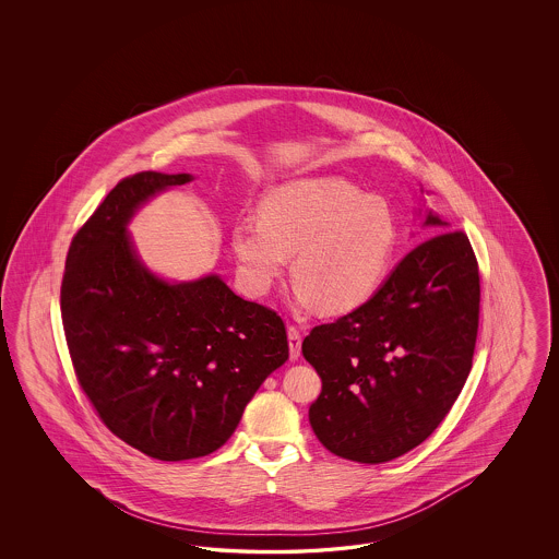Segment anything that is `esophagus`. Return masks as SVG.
<instances>
[{
	"mask_svg": "<svg viewBox=\"0 0 559 559\" xmlns=\"http://www.w3.org/2000/svg\"><path fill=\"white\" fill-rule=\"evenodd\" d=\"M287 336L290 360H297L301 356V332H299V328L297 325H288Z\"/></svg>",
	"mask_w": 559,
	"mask_h": 559,
	"instance_id": "esophagus-1",
	"label": "esophagus"
}]
</instances>
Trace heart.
Listing matches in <instances>:
<instances>
[{"instance_id": "1", "label": "heart", "mask_w": 559, "mask_h": 559, "mask_svg": "<svg viewBox=\"0 0 559 559\" xmlns=\"http://www.w3.org/2000/svg\"><path fill=\"white\" fill-rule=\"evenodd\" d=\"M260 221H237L231 250L246 287L266 295L293 260L297 301L346 313L367 304L390 271L400 225L381 197L338 176L293 180L260 203Z\"/></svg>"}]
</instances>
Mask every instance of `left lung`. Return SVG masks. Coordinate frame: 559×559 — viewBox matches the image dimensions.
<instances>
[{
	"label": "left lung",
	"mask_w": 559,
	"mask_h": 559,
	"mask_svg": "<svg viewBox=\"0 0 559 559\" xmlns=\"http://www.w3.org/2000/svg\"><path fill=\"white\" fill-rule=\"evenodd\" d=\"M424 237L367 304L304 340L322 377L309 423L323 447L358 463L402 457L442 423L472 371L479 269L463 231L432 211Z\"/></svg>",
	"instance_id": "1"
}]
</instances>
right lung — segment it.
Instances as JSON below:
<instances>
[{"label": "right lung", "instance_id": "right-lung-1", "mask_svg": "<svg viewBox=\"0 0 559 559\" xmlns=\"http://www.w3.org/2000/svg\"><path fill=\"white\" fill-rule=\"evenodd\" d=\"M190 174L120 180L71 239L61 318L78 381L102 423L147 457H204L234 435L264 379L288 358L287 330L217 274L155 276L127 225Z\"/></svg>", "mask_w": 559, "mask_h": 559}]
</instances>
